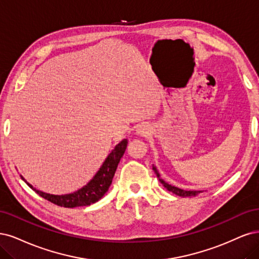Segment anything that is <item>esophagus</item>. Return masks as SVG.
I'll use <instances>...</instances> for the list:
<instances>
[{
  "label": "esophagus",
  "instance_id": "1",
  "mask_svg": "<svg viewBox=\"0 0 259 259\" xmlns=\"http://www.w3.org/2000/svg\"><path fill=\"white\" fill-rule=\"evenodd\" d=\"M137 133L139 136H142V137H146L148 133H149V127L148 124L146 123H142L140 124V126L137 128Z\"/></svg>",
  "mask_w": 259,
  "mask_h": 259
}]
</instances>
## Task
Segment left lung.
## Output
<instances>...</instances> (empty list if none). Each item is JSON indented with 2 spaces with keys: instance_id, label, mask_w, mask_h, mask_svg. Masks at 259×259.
<instances>
[{
  "instance_id": "8db88e82",
  "label": "left lung",
  "mask_w": 259,
  "mask_h": 259,
  "mask_svg": "<svg viewBox=\"0 0 259 259\" xmlns=\"http://www.w3.org/2000/svg\"><path fill=\"white\" fill-rule=\"evenodd\" d=\"M153 170L156 173L157 178L159 179V182L164 186V188H166L169 191H171V193L175 194L177 196H180V197H194V196L199 195L200 193H202L201 190H184V189H181L179 187H175L171 184H168V183H166L164 180H162L160 178V174H159V172H158V170H157L155 165H153Z\"/></svg>"
}]
</instances>
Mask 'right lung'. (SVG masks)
<instances>
[{"instance_id": "add662e5", "label": "right lung", "mask_w": 259, "mask_h": 259, "mask_svg": "<svg viewBox=\"0 0 259 259\" xmlns=\"http://www.w3.org/2000/svg\"><path fill=\"white\" fill-rule=\"evenodd\" d=\"M128 144V140L123 139L120 143L115 146V148L111 152V154L106 157L103 164L100 166L99 171L95 174V177L91 179L85 186H82L78 190L74 191L71 194L65 195H53L47 194L44 191L38 190L33 187L30 183H28L22 175L20 178L27 183L28 186L35 191L37 195L43 197L57 205L64 207H76V206H85L90 205L101 199L106 191L110 188L114 174L117 169V165L126 152Z\"/></svg>"}]
</instances>
